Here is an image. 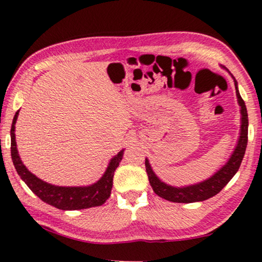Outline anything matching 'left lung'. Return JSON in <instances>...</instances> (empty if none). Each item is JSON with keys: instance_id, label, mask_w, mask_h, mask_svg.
Masks as SVG:
<instances>
[{"instance_id": "8db88e82", "label": "left lung", "mask_w": 262, "mask_h": 262, "mask_svg": "<svg viewBox=\"0 0 262 262\" xmlns=\"http://www.w3.org/2000/svg\"><path fill=\"white\" fill-rule=\"evenodd\" d=\"M234 86H236L238 103H239V106H241L242 129H241V136H239L237 147L234 149V151L231 155V157H230L228 163L225 164L220 171H217L211 178L202 181L200 184L180 188V187H172V186H168L166 184L162 183V181L157 178V176L154 173L148 159H145V170H147L149 183L151 185L154 192L156 193L158 196L165 199L167 201L178 202V203H192V202L205 201L207 199H210L212 196H215L217 193H220L221 190L224 188V186L232 179V177L237 173L238 168L241 167V164L244 158V155H245V150L247 145L248 118H247V110H246L245 103H244L243 98L241 97V95H239L236 79H234Z\"/></svg>"}]
</instances>
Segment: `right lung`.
Wrapping results in <instances>:
<instances>
[{
    "label": "right lung",
    "instance_id": "right-lung-1",
    "mask_svg": "<svg viewBox=\"0 0 262 262\" xmlns=\"http://www.w3.org/2000/svg\"><path fill=\"white\" fill-rule=\"evenodd\" d=\"M18 112L19 111H17L15 114L10 130L11 158L17 173L19 174L20 179L28 185V187L43 202L61 210L88 209V208L101 206L105 203L111 195L114 171L119 166V163L121 162L123 150L111 159L104 176L94 185L86 186V187H60V186L47 184L31 173L20 161L18 151H17L15 137V125Z\"/></svg>",
    "mask_w": 262,
    "mask_h": 262
}]
</instances>
